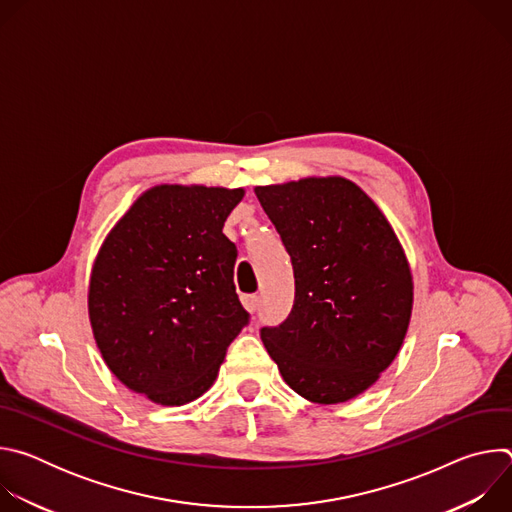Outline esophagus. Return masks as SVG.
<instances>
[{
  "label": "esophagus",
  "mask_w": 512,
  "mask_h": 512,
  "mask_svg": "<svg viewBox=\"0 0 512 512\" xmlns=\"http://www.w3.org/2000/svg\"><path fill=\"white\" fill-rule=\"evenodd\" d=\"M241 302H243L245 310H247V312H251V314H255V312H257V308H259V296L249 294V296H243V298H241Z\"/></svg>",
  "instance_id": "esophagus-1"
}]
</instances>
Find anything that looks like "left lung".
<instances>
[{
    "label": "left lung",
    "mask_w": 512,
    "mask_h": 512,
    "mask_svg": "<svg viewBox=\"0 0 512 512\" xmlns=\"http://www.w3.org/2000/svg\"><path fill=\"white\" fill-rule=\"evenodd\" d=\"M296 277L287 320L261 328L283 381L312 403L371 389L395 360L413 310L405 251L371 196L342 176L255 186Z\"/></svg>",
    "instance_id": "1"
}]
</instances>
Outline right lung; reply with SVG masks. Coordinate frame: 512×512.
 I'll list each match as a JSON object with an SVG mask.
<instances>
[{"label":"right lung","instance_id":"add662e5","mask_svg":"<svg viewBox=\"0 0 512 512\" xmlns=\"http://www.w3.org/2000/svg\"><path fill=\"white\" fill-rule=\"evenodd\" d=\"M243 188L160 184L105 237L89 279V320L109 371L158 405L206 393L249 322L225 233Z\"/></svg>","mask_w":512,"mask_h":512}]
</instances>
